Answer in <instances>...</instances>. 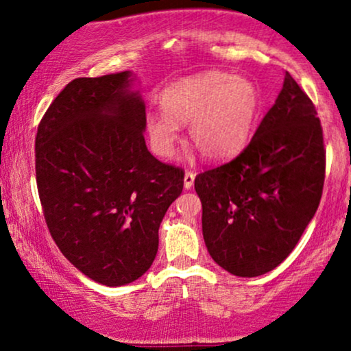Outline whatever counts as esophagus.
<instances>
[{
    "label": "esophagus",
    "mask_w": 351,
    "mask_h": 351,
    "mask_svg": "<svg viewBox=\"0 0 351 351\" xmlns=\"http://www.w3.org/2000/svg\"><path fill=\"white\" fill-rule=\"evenodd\" d=\"M193 183H195V173L193 171H186L184 173V189H189L193 186Z\"/></svg>",
    "instance_id": "34e87169"
}]
</instances>
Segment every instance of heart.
<instances>
[{"instance_id":"heart-1","label":"heart","mask_w":351,"mask_h":351,"mask_svg":"<svg viewBox=\"0 0 351 351\" xmlns=\"http://www.w3.org/2000/svg\"><path fill=\"white\" fill-rule=\"evenodd\" d=\"M162 104L163 108L147 115V134L156 155L171 158L180 125H188L189 142L206 160L221 162L249 142L261 97L251 80L211 71L173 82Z\"/></svg>"}]
</instances>
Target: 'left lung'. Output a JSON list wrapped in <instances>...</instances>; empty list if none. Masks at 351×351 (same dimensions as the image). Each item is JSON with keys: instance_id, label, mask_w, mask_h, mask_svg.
Masks as SVG:
<instances>
[{"instance_id": "8db88e82", "label": "left lung", "mask_w": 351, "mask_h": 351, "mask_svg": "<svg viewBox=\"0 0 351 351\" xmlns=\"http://www.w3.org/2000/svg\"><path fill=\"white\" fill-rule=\"evenodd\" d=\"M324 132L289 72L247 147L195 180L209 256L237 277L272 271L293 251L320 204Z\"/></svg>"}]
</instances>
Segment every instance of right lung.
<instances>
[{
  "label": "right lung",
  "mask_w": 351,
  "mask_h": 351,
  "mask_svg": "<svg viewBox=\"0 0 351 351\" xmlns=\"http://www.w3.org/2000/svg\"><path fill=\"white\" fill-rule=\"evenodd\" d=\"M130 71L64 87L36 135V181L60 252L88 279L130 284L150 269L184 173L145 143V102Z\"/></svg>",
  "instance_id": "add662e5"
}]
</instances>
